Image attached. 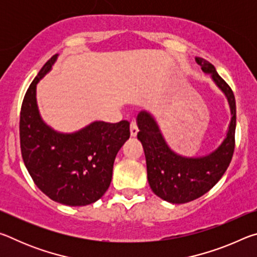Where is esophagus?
<instances>
[{
    "label": "esophagus",
    "mask_w": 257,
    "mask_h": 257,
    "mask_svg": "<svg viewBox=\"0 0 257 257\" xmlns=\"http://www.w3.org/2000/svg\"><path fill=\"white\" fill-rule=\"evenodd\" d=\"M138 134V127L136 122H132L130 123V135H132V137H136Z\"/></svg>",
    "instance_id": "34e87169"
}]
</instances>
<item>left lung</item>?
I'll use <instances>...</instances> for the list:
<instances>
[{"instance_id":"left-lung-1","label":"left lung","mask_w":257,"mask_h":257,"mask_svg":"<svg viewBox=\"0 0 257 257\" xmlns=\"http://www.w3.org/2000/svg\"><path fill=\"white\" fill-rule=\"evenodd\" d=\"M198 66L228 99L231 120L222 143L203 156H182L165 142L154 116L147 111L137 115V138L144 147L147 179L153 193L172 204H184L203 196L215 186L231 162L236 132V101L231 88L216 72L214 66L202 58H195Z\"/></svg>"}]
</instances>
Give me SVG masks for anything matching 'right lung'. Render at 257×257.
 Segmentation results:
<instances>
[{"label":"right lung","mask_w":257,"mask_h":257,"mask_svg":"<svg viewBox=\"0 0 257 257\" xmlns=\"http://www.w3.org/2000/svg\"><path fill=\"white\" fill-rule=\"evenodd\" d=\"M47 61L25 95L20 112V146L26 168L52 201L84 206L98 201L111 184L113 163L130 137L129 122L94 121L75 133H60L42 119L36 87L54 66Z\"/></svg>","instance_id":"obj_1"}]
</instances>
